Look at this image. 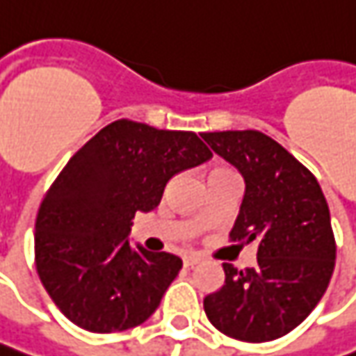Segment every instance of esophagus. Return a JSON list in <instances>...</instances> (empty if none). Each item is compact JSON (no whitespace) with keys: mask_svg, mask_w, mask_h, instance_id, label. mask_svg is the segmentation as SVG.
Returning <instances> with one entry per match:
<instances>
[{"mask_svg":"<svg viewBox=\"0 0 356 356\" xmlns=\"http://www.w3.org/2000/svg\"><path fill=\"white\" fill-rule=\"evenodd\" d=\"M199 262H201V258H199L197 254H191V256H185V258H183V264H185L187 268H193V266H197Z\"/></svg>","mask_w":356,"mask_h":356,"instance_id":"obj_1","label":"esophagus"}]
</instances>
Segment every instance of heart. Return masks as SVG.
<instances>
[{
    "instance_id": "b5f03b06",
    "label": "heart",
    "mask_w": 356,
    "mask_h": 356,
    "mask_svg": "<svg viewBox=\"0 0 356 356\" xmlns=\"http://www.w3.org/2000/svg\"><path fill=\"white\" fill-rule=\"evenodd\" d=\"M213 173H222V169H216V171H213Z\"/></svg>"
}]
</instances>
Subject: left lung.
Here are the masks:
<instances>
[{"instance_id":"obj_1","label":"left lung","mask_w":356,"mask_h":356,"mask_svg":"<svg viewBox=\"0 0 356 356\" xmlns=\"http://www.w3.org/2000/svg\"><path fill=\"white\" fill-rule=\"evenodd\" d=\"M201 138L244 179L230 238L258 244L254 268L222 264L225 284L204 298V313L238 341L284 337L323 298L335 268L323 191L309 169L262 131H207Z\"/></svg>"}]
</instances>
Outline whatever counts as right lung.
<instances>
[{
    "label": "right lung",
    "mask_w": 356,
    "mask_h": 356,
    "mask_svg": "<svg viewBox=\"0 0 356 356\" xmlns=\"http://www.w3.org/2000/svg\"><path fill=\"white\" fill-rule=\"evenodd\" d=\"M193 131L118 120L70 157L35 222L37 272L51 300L92 333L138 327L159 307L181 258L129 244L136 213L159 204L169 179L211 159Z\"/></svg>",
    "instance_id": "obj_1"
}]
</instances>
